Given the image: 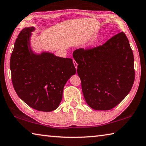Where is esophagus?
Instances as JSON below:
<instances>
[{
  "mask_svg": "<svg viewBox=\"0 0 146 146\" xmlns=\"http://www.w3.org/2000/svg\"><path fill=\"white\" fill-rule=\"evenodd\" d=\"M73 63H74V66H75V67H76V68L77 69V68H78V64L76 63V61L74 60H73Z\"/></svg>",
  "mask_w": 146,
  "mask_h": 146,
  "instance_id": "esophagus-1",
  "label": "esophagus"
}]
</instances>
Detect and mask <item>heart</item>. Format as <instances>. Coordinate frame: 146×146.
Returning <instances> with one entry per match:
<instances>
[{"mask_svg":"<svg viewBox=\"0 0 146 146\" xmlns=\"http://www.w3.org/2000/svg\"><path fill=\"white\" fill-rule=\"evenodd\" d=\"M99 38H96L95 40H94V43H98V42H99Z\"/></svg>","mask_w":146,"mask_h":146,"instance_id":"heart-1","label":"heart"}]
</instances>
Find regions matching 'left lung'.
Masks as SVG:
<instances>
[{"instance_id":"left-lung-1","label":"left lung","mask_w":146,"mask_h":146,"mask_svg":"<svg viewBox=\"0 0 146 146\" xmlns=\"http://www.w3.org/2000/svg\"><path fill=\"white\" fill-rule=\"evenodd\" d=\"M86 103L96 110H110L129 94L135 80L134 57L123 32L103 45L73 52Z\"/></svg>"}]
</instances>
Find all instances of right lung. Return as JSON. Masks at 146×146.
I'll list each match as a JSON object with an SVG mask.
<instances>
[{"instance_id":"add662e5","label":"right lung","mask_w":146,"mask_h":146,"mask_svg":"<svg viewBox=\"0 0 146 146\" xmlns=\"http://www.w3.org/2000/svg\"><path fill=\"white\" fill-rule=\"evenodd\" d=\"M34 27L21 31L10 59L11 80L15 92L28 106L38 111H51L60 105L63 88L76 68L70 58L52 53H33L29 39Z\"/></svg>"}]
</instances>
